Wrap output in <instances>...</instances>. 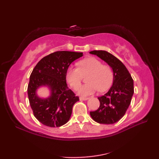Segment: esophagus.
Wrapping results in <instances>:
<instances>
[{"mask_svg": "<svg viewBox=\"0 0 159 159\" xmlns=\"http://www.w3.org/2000/svg\"><path fill=\"white\" fill-rule=\"evenodd\" d=\"M80 100H88V98H85V97H80Z\"/></svg>", "mask_w": 159, "mask_h": 159, "instance_id": "esophagus-1", "label": "esophagus"}]
</instances>
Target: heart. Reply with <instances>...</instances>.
<instances>
[{"mask_svg":"<svg viewBox=\"0 0 159 159\" xmlns=\"http://www.w3.org/2000/svg\"><path fill=\"white\" fill-rule=\"evenodd\" d=\"M87 78L88 84L80 86L77 90L80 96L92 95L98 89L105 92L111 87L113 82V71L108 66L95 57H89L78 63V67H70L66 74L67 82L73 89H76L81 83L83 76Z\"/></svg>","mask_w":159,"mask_h":159,"instance_id":"obj_1","label":"heart"}]
</instances>
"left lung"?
<instances>
[{
  "label": "left lung",
  "mask_w": 159,
  "mask_h": 159,
  "mask_svg": "<svg viewBox=\"0 0 159 159\" xmlns=\"http://www.w3.org/2000/svg\"><path fill=\"white\" fill-rule=\"evenodd\" d=\"M105 61L113 70V81L108 92L98 97L100 107L91 111L92 119L99 124H112L122 117L130 104L134 93L133 80L122 62L105 50L89 52Z\"/></svg>",
  "instance_id": "left-lung-1"
}]
</instances>
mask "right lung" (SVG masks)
Masks as SVG:
<instances>
[{"mask_svg":"<svg viewBox=\"0 0 159 159\" xmlns=\"http://www.w3.org/2000/svg\"><path fill=\"white\" fill-rule=\"evenodd\" d=\"M83 52L57 51L43 57L30 76L27 92L34 116L49 127H59L69 121L74 104L79 100L68 88L66 74L70 65L83 56ZM48 87L50 96L39 97L36 91Z\"/></svg>","mask_w":159,"mask_h":159,"instance_id":"obj_1","label":"right lung"}]
</instances>
